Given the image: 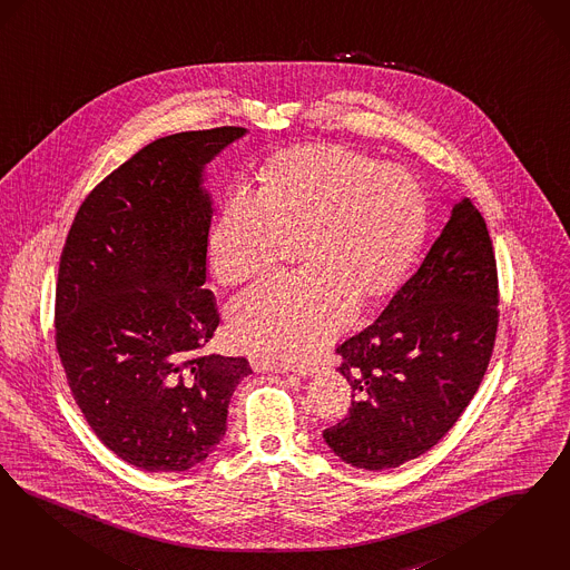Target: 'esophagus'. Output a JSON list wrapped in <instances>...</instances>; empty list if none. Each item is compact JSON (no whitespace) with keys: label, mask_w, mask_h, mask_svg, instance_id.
<instances>
[{"label":"esophagus","mask_w":570,"mask_h":570,"mask_svg":"<svg viewBox=\"0 0 570 570\" xmlns=\"http://www.w3.org/2000/svg\"><path fill=\"white\" fill-rule=\"evenodd\" d=\"M252 367H254V372H275V374L287 372L285 367H281V365H276V363H271V361L259 357L252 358Z\"/></svg>","instance_id":"34e87169"}]
</instances>
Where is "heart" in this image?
Segmentation results:
<instances>
[{
	"instance_id": "obj_1",
	"label": "heart",
	"mask_w": 570,
	"mask_h": 570,
	"mask_svg": "<svg viewBox=\"0 0 570 570\" xmlns=\"http://www.w3.org/2000/svg\"><path fill=\"white\" fill-rule=\"evenodd\" d=\"M259 188H236L215 222L207 264L224 287L273 271L295 240L306 268L234 299V346L302 365L353 315L397 289L421 247L426 200L419 179L340 144L281 149L257 170Z\"/></svg>"
}]
</instances>
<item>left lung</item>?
Here are the masks:
<instances>
[{
	"label": "left lung",
	"instance_id": "1",
	"mask_svg": "<svg viewBox=\"0 0 570 570\" xmlns=\"http://www.w3.org/2000/svg\"><path fill=\"white\" fill-rule=\"evenodd\" d=\"M499 278L482 213L463 198L416 275L382 315L336 348L353 389L348 416L323 431L344 463L395 469L461 419L492 357Z\"/></svg>",
	"mask_w": 570,
	"mask_h": 570
}]
</instances>
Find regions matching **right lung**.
<instances>
[{
    "instance_id": "obj_1",
    "label": "right lung",
    "mask_w": 570,
    "mask_h": 570,
    "mask_svg": "<svg viewBox=\"0 0 570 570\" xmlns=\"http://www.w3.org/2000/svg\"><path fill=\"white\" fill-rule=\"evenodd\" d=\"M245 132L156 139L86 196L65 240L55 340L71 395L116 456L151 473L203 463L252 374L245 357L200 353L219 325L205 167Z\"/></svg>"
}]
</instances>
